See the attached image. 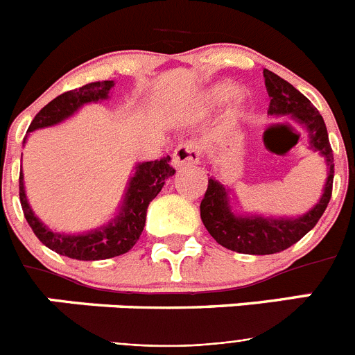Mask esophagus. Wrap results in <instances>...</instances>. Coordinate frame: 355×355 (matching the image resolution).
<instances>
[{
	"label": "esophagus",
	"instance_id": "34e87169",
	"mask_svg": "<svg viewBox=\"0 0 355 355\" xmlns=\"http://www.w3.org/2000/svg\"><path fill=\"white\" fill-rule=\"evenodd\" d=\"M200 159V149L193 142H184L175 147L172 153V165L175 168L187 167V165H196Z\"/></svg>",
	"mask_w": 355,
	"mask_h": 355
}]
</instances>
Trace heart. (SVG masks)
<instances>
[{
	"instance_id": "obj_1",
	"label": "heart",
	"mask_w": 355,
	"mask_h": 355,
	"mask_svg": "<svg viewBox=\"0 0 355 355\" xmlns=\"http://www.w3.org/2000/svg\"><path fill=\"white\" fill-rule=\"evenodd\" d=\"M231 94H233V89H231L229 85H218V87H215V89L211 90L209 99H211L213 103H222L225 101Z\"/></svg>"
}]
</instances>
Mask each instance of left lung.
Segmentation results:
<instances>
[{
  "label": "left lung",
  "mask_w": 355,
  "mask_h": 355,
  "mask_svg": "<svg viewBox=\"0 0 355 355\" xmlns=\"http://www.w3.org/2000/svg\"><path fill=\"white\" fill-rule=\"evenodd\" d=\"M266 92L270 96V115H290L307 131L313 149L324 155L329 167L324 196L318 205L299 218H263V216H234L227 205V192L218 181L209 180L206 193L200 200V220L222 247L241 254H275L286 250L307 234L324 215L332 196L334 180V156L325 122L318 110L304 94L295 89L275 72L265 69ZM286 126L293 128L284 122Z\"/></svg>",
  "instance_id": "obj_1"
}]
</instances>
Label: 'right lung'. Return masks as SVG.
Wrapping results in <instances>:
<instances>
[{
	"mask_svg": "<svg viewBox=\"0 0 355 355\" xmlns=\"http://www.w3.org/2000/svg\"><path fill=\"white\" fill-rule=\"evenodd\" d=\"M112 87H114V81H94V83L83 85L80 89L60 94L35 115L28 131L58 124L74 114L85 103L106 99ZM168 162H171V156L140 163L131 178L126 199L117 218L110 222L106 227L87 234H78V236L53 233L33 215L24 196L23 174H21L19 175V199L23 206L24 218L44 245L67 258L80 259V261H97V259H108L126 254L128 250L133 249L142 234L149 202L158 196L165 184V180L175 174V168L171 167Z\"/></svg>",
	"mask_w": 355,
	"mask_h": 355,
	"instance_id": "add662e5",
	"label": "right lung"
}]
</instances>
